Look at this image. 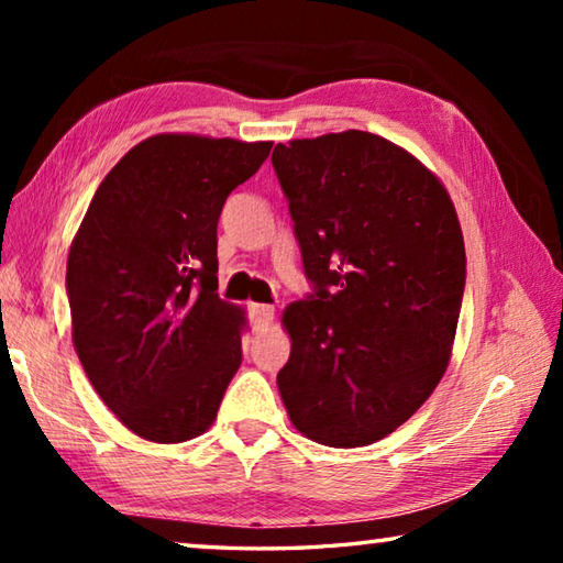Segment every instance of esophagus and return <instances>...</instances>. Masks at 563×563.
Here are the masks:
<instances>
[{
	"instance_id": "34e87169",
	"label": "esophagus",
	"mask_w": 563,
	"mask_h": 563,
	"mask_svg": "<svg viewBox=\"0 0 563 563\" xmlns=\"http://www.w3.org/2000/svg\"><path fill=\"white\" fill-rule=\"evenodd\" d=\"M275 318V310L273 305H251V320H253V328L255 330H263L268 328Z\"/></svg>"
}]
</instances>
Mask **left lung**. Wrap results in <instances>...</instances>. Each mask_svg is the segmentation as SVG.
Here are the masks:
<instances>
[{
	"instance_id": "1",
	"label": "left lung",
	"mask_w": 563,
	"mask_h": 563,
	"mask_svg": "<svg viewBox=\"0 0 563 563\" xmlns=\"http://www.w3.org/2000/svg\"><path fill=\"white\" fill-rule=\"evenodd\" d=\"M312 292L285 310V409L350 450L407 422L440 383L460 322L466 255L444 186L367 131L273 151Z\"/></svg>"
}]
</instances>
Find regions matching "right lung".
Masks as SVG:
<instances>
[{
	"mask_svg": "<svg viewBox=\"0 0 563 563\" xmlns=\"http://www.w3.org/2000/svg\"><path fill=\"white\" fill-rule=\"evenodd\" d=\"M268 141L161 133L93 194L66 263L71 335L93 389L131 432L194 440L243 360L241 310L218 298V218Z\"/></svg>",
	"mask_w": 563,
	"mask_h": 563,
	"instance_id": "1",
	"label": "right lung"
}]
</instances>
